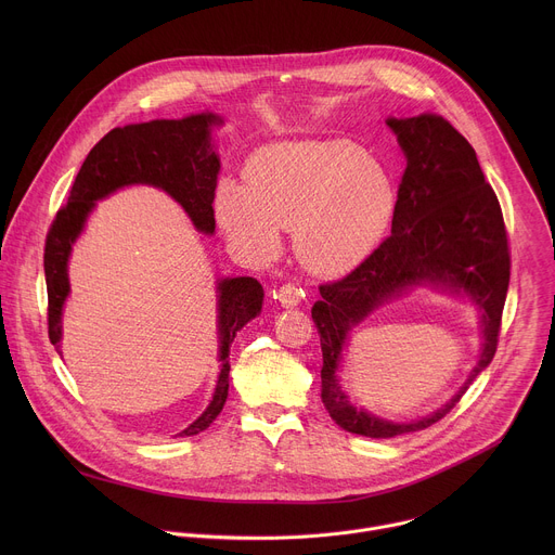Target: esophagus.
Wrapping results in <instances>:
<instances>
[{"instance_id":"obj_1","label":"esophagus","mask_w":555,"mask_h":555,"mask_svg":"<svg viewBox=\"0 0 555 555\" xmlns=\"http://www.w3.org/2000/svg\"><path fill=\"white\" fill-rule=\"evenodd\" d=\"M276 298L283 307H294V305H300L307 298V292L298 283H285V285L279 287Z\"/></svg>"}]
</instances>
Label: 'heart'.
Masks as SVG:
<instances>
[{
  "label": "heart",
  "instance_id": "1",
  "mask_svg": "<svg viewBox=\"0 0 555 555\" xmlns=\"http://www.w3.org/2000/svg\"><path fill=\"white\" fill-rule=\"evenodd\" d=\"M395 184L351 140L279 142L250 163L248 186L223 182L217 215L232 240L270 255L279 230H294L300 263L340 276L364 261L395 210Z\"/></svg>",
  "mask_w": 555,
  "mask_h": 555
}]
</instances>
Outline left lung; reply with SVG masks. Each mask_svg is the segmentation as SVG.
Wrapping results in <instances>:
<instances>
[{"mask_svg":"<svg viewBox=\"0 0 555 555\" xmlns=\"http://www.w3.org/2000/svg\"><path fill=\"white\" fill-rule=\"evenodd\" d=\"M406 155L386 240L347 276L321 285L311 319L321 336V398L332 420L356 435L388 439L443 420L494 358L509 287V242L494 189L472 144L441 116L388 118ZM467 291L485 313L482 360L455 398L413 425L384 423L353 410L335 379L348 330L377 304L411 284Z\"/></svg>","mask_w":555,"mask_h":555,"instance_id":"obj_1","label":"left lung"}]
</instances>
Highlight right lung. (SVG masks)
<instances>
[{"instance_id": "add662e5", "label": "right lung", "mask_w": 555, "mask_h": 555, "mask_svg": "<svg viewBox=\"0 0 555 555\" xmlns=\"http://www.w3.org/2000/svg\"><path fill=\"white\" fill-rule=\"evenodd\" d=\"M212 114L186 116L182 120H151L112 129L88 153L78 171L67 204L56 210L46 234L43 270L48 287V336L61 340V309L69 292L67 257L72 244L83 230L86 217L96 199L107 197L127 184H151L167 191L193 219L202 232L215 230V189L219 157L210 144ZM219 360L221 371L208 409L180 437L206 430L221 413L228 398V356L234 334L261 311L263 287L257 279L240 276L219 283Z\"/></svg>"}]
</instances>
